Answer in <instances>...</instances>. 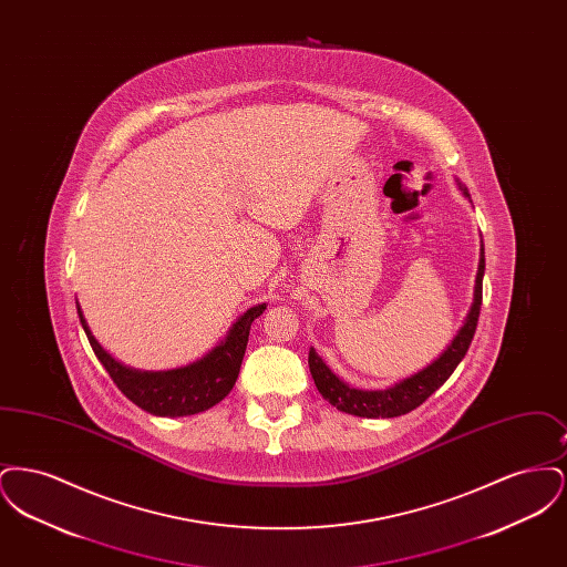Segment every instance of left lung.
<instances>
[{"label":"left lung","mask_w":567,"mask_h":567,"mask_svg":"<svg viewBox=\"0 0 567 567\" xmlns=\"http://www.w3.org/2000/svg\"><path fill=\"white\" fill-rule=\"evenodd\" d=\"M457 187L470 199L467 187L461 185L458 181ZM483 276H485V244L481 243V261H478V271H476L474 301L470 306V312L461 324L457 336L446 347V351L442 352L437 359H433L427 368L419 370L416 374L404 378L386 389L365 391V389L349 386L342 378L336 377L329 370V365L324 363L323 357L315 349H310L308 365H310V374L315 378L319 393L329 404L336 405L340 412L363 416V419H393V416H402L410 410L419 408L432 395L433 391H437L451 378L472 344L478 317H481V306H483Z\"/></svg>","instance_id":"8db88e82"}]
</instances>
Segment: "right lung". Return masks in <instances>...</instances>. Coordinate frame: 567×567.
<instances>
[{
	"instance_id": "add662e5",
	"label": "right lung",
	"mask_w": 567,
	"mask_h": 567,
	"mask_svg": "<svg viewBox=\"0 0 567 567\" xmlns=\"http://www.w3.org/2000/svg\"><path fill=\"white\" fill-rule=\"evenodd\" d=\"M82 329L89 338V344L106 368L114 384L121 393L132 400L137 408L155 414V416H189L204 412L227 398L234 389L240 365H243L244 351L248 344L250 324L264 315L266 303H257L248 308L236 323L229 327L227 336L216 344L213 351L206 352L202 359L193 361L189 365L148 372L135 370L116 361L91 333L89 323L82 315L81 303L76 301Z\"/></svg>"
}]
</instances>
